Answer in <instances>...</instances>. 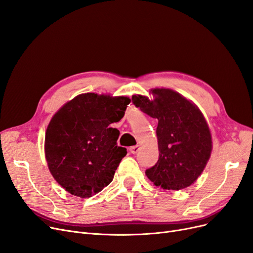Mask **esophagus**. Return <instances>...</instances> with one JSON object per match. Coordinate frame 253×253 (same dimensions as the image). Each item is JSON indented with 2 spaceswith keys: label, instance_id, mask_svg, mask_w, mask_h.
Masks as SVG:
<instances>
[{
  "label": "esophagus",
  "instance_id": "34e87169",
  "mask_svg": "<svg viewBox=\"0 0 253 253\" xmlns=\"http://www.w3.org/2000/svg\"><path fill=\"white\" fill-rule=\"evenodd\" d=\"M138 150H139V146H133V147H130L129 148V151L131 152V153H133V154L137 153Z\"/></svg>",
  "mask_w": 253,
  "mask_h": 253
}]
</instances>
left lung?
<instances>
[{
  "label": "left lung",
  "instance_id": "1",
  "mask_svg": "<svg viewBox=\"0 0 253 253\" xmlns=\"http://www.w3.org/2000/svg\"><path fill=\"white\" fill-rule=\"evenodd\" d=\"M153 92L154 100L132 97L136 107L158 120L160 156L155 166L146 170V175L163 189L182 190L198 179L210 160L211 130L200 109L180 93L169 88Z\"/></svg>",
  "mask_w": 253,
  "mask_h": 253
}]
</instances>
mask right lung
I'll return each instance as SVG.
<instances>
[{
  "label": "right lung",
  "instance_id": "1",
  "mask_svg": "<svg viewBox=\"0 0 253 253\" xmlns=\"http://www.w3.org/2000/svg\"><path fill=\"white\" fill-rule=\"evenodd\" d=\"M130 99L81 93L53 116L45 131L48 168L62 188L80 198L103 190L127 151L118 147L120 131L109 125L125 115Z\"/></svg>",
  "mask_w": 253,
  "mask_h": 253
}]
</instances>
